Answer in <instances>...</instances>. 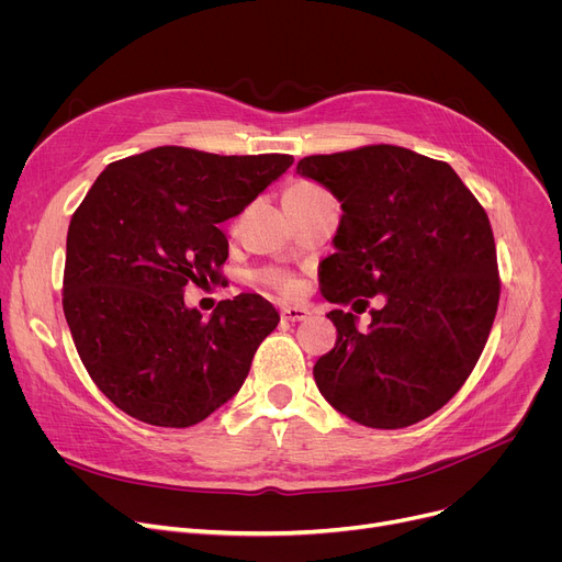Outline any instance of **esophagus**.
<instances>
[{"label": "esophagus", "instance_id": "34e87169", "mask_svg": "<svg viewBox=\"0 0 562 562\" xmlns=\"http://www.w3.org/2000/svg\"><path fill=\"white\" fill-rule=\"evenodd\" d=\"M282 318L284 321H291V323H296V321H305L307 316H310V310L307 307H291V305H286V307H282Z\"/></svg>", "mask_w": 562, "mask_h": 562}]
</instances>
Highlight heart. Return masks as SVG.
<instances>
[{
	"label": "heart",
	"mask_w": 562,
	"mask_h": 562,
	"mask_svg": "<svg viewBox=\"0 0 562 562\" xmlns=\"http://www.w3.org/2000/svg\"><path fill=\"white\" fill-rule=\"evenodd\" d=\"M291 189H316V187L301 182V184H293ZM263 282L276 286V289H280V291H293V289H296V280H293V278L286 276V273H282V271H266V273H263Z\"/></svg>",
	"instance_id": "heart-1"
}]
</instances>
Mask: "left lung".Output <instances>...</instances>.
Returning a JSON list of instances; mask_svg holds the SVG:
<instances>
[{"label":"left lung","instance_id":"8db88e82","mask_svg":"<svg viewBox=\"0 0 562 562\" xmlns=\"http://www.w3.org/2000/svg\"><path fill=\"white\" fill-rule=\"evenodd\" d=\"M296 172L341 202L323 296L363 308L364 297L386 299L367 331L352 312L328 314L337 344L314 364L318 392L369 428L430 417L476 367L496 316L485 210L449 164L398 145L305 157Z\"/></svg>","mask_w":562,"mask_h":562}]
</instances>
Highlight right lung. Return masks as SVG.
I'll use <instances>...</instances> for the list:
<instances>
[{"label":"right lung","mask_w":562,"mask_h":562,"mask_svg":"<svg viewBox=\"0 0 562 562\" xmlns=\"http://www.w3.org/2000/svg\"><path fill=\"white\" fill-rule=\"evenodd\" d=\"M291 164L164 145L109 164L86 193L68 227L64 312L86 371L130 417L187 428L241 390L280 314L241 293L202 318L184 286L221 280L218 225Z\"/></svg>","instance_id":"add662e5"}]
</instances>
